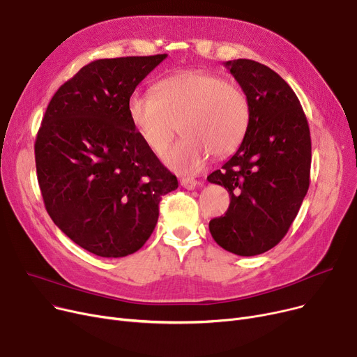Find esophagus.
Returning <instances> with one entry per match:
<instances>
[{"label":"esophagus","instance_id":"34e87169","mask_svg":"<svg viewBox=\"0 0 357 357\" xmlns=\"http://www.w3.org/2000/svg\"><path fill=\"white\" fill-rule=\"evenodd\" d=\"M181 185L183 186L185 190H195L197 186L199 185V181H197L194 178H182Z\"/></svg>","mask_w":357,"mask_h":357}]
</instances>
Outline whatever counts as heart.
<instances>
[{"label":"heart","instance_id":"1","mask_svg":"<svg viewBox=\"0 0 357 357\" xmlns=\"http://www.w3.org/2000/svg\"><path fill=\"white\" fill-rule=\"evenodd\" d=\"M128 117L155 153L165 152L178 123L185 135L163 156L178 174H197L214 153L224 158L240 146L250 121L246 93L207 70H182L160 79L153 93L133 92Z\"/></svg>","mask_w":357,"mask_h":357}]
</instances>
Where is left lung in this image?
Wrapping results in <instances>:
<instances>
[{
    "label": "left lung",
    "mask_w": 357,
    "mask_h": 357,
    "mask_svg": "<svg viewBox=\"0 0 357 357\" xmlns=\"http://www.w3.org/2000/svg\"><path fill=\"white\" fill-rule=\"evenodd\" d=\"M246 93L250 121L237 152L208 175L230 194L224 217L210 221L217 245L238 256L275 248L288 233L310 186L311 137L292 88L250 59L224 62Z\"/></svg>",
    "instance_id": "1"
}]
</instances>
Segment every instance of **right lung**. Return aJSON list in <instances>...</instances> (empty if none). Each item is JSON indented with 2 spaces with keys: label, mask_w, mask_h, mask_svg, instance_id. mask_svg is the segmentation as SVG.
Here are the masks:
<instances>
[{
  "label": "right lung",
  "mask_w": 357,
  "mask_h": 357,
  "mask_svg": "<svg viewBox=\"0 0 357 357\" xmlns=\"http://www.w3.org/2000/svg\"><path fill=\"white\" fill-rule=\"evenodd\" d=\"M166 56L85 65L56 91L37 133L45 207L72 241L97 256L137 252L156 227L162 195L178 188L127 112L131 93Z\"/></svg>",
  "instance_id": "obj_1"
}]
</instances>
